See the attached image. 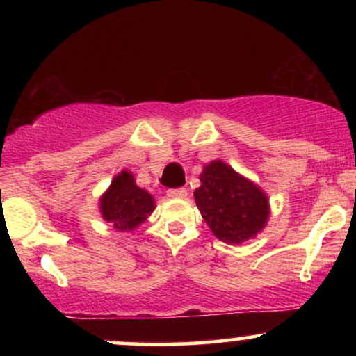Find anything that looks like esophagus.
<instances>
[{
    "label": "esophagus",
    "instance_id": "esophagus-1",
    "mask_svg": "<svg viewBox=\"0 0 356 356\" xmlns=\"http://www.w3.org/2000/svg\"><path fill=\"white\" fill-rule=\"evenodd\" d=\"M187 195V191L184 187H179V189H169L167 191V197L170 199H184Z\"/></svg>",
    "mask_w": 356,
    "mask_h": 356
}]
</instances>
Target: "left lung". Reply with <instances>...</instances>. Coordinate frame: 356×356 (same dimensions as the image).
<instances>
[{
  "label": "left lung",
  "mask_w": 356,
  "mask_h": 356,
  "mask_svg": "<svg viewBox=\"0 0 356 356\" xmlns=\"http://www.w3.org/2000/svg\"><path fill=\"white\" fill-rule=\"evenodd\" d=\"M194 199L212 234L227 244L256 238L266 226L269 201L263 191L222 161L204 165Z\"/></svg>",
  "instance_id": "obj_1"
}]
</instances>
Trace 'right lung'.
<instances>
[{
	"label": "right lung",
	"mask_w": 356,
	"mask_h": 356,
	"mask_svg": "<svg viewBox=\"0 0 356 356\" xmlns=\"http://www.w3.org/2000/svg\"><path fill=\"white\" fill-rule=\"evenodd\" d=\"M155 209L154 197L136 184L130 170H122L100 197L102 218L117 231H132Z\"/></svg>",
	"instance_id": "right-lung-1"
}]
</instances>
